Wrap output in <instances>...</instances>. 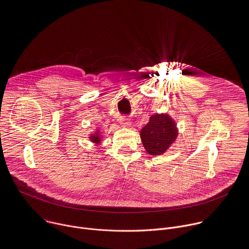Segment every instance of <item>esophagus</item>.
I'll use <instances>...</instances> for the list:
<instances>
[{
	"instance_id": "1",
	"label": "esophagus",
	"mask_w": 249,
	"mask_h": 249,
	"mask_svg": "<svg viewBox=\"0 0 249 249\" xmlns=\"http://www.w3.org/2000/svg\"><path fill=\"white\" fill-rule=\"evenodd\" d=\"M120 123H121L122 124H124V126H126V127H129V126L131 125V123L129 122V120H126V119H121Z\"/></svg>"
}]
</instances>
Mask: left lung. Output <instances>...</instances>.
I'll return each mask as SVG.
<instances>
[{"mask_svg": "<svg viewBox=\"0 0 249 249\" xmlns=\"http://www.w3.org/2000/svg\"><path fill=\"white\" fill-rule=\"evenodd\" d=\"M178 128L175 121L167 114H155L141 129L140 137L145 150L150 155H161L175 142Z\"/></svg>", "mask_w": 249, "mask_h": 249, "instance_id": "left-lung-1", "label": "left lung"}]
</instances>
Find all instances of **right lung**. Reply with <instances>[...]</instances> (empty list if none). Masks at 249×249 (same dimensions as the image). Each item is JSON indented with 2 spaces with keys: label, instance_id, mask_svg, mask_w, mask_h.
<instances>
[{
  "label": "right lung",
  "instance_id": "1",
  "mask_svg": "<svg viewBox=\"0 0 249 249\" xmlns=\"http://www.w3.org/2000/svg\"><path fill=\"white\" fill-rule=\"evenodd\" d=\"M89 138L91 139L92 142H94L95 144H99L101 142V133L99 132V130H96L93 134H91L89 136Z\"/></svg>",
  "mask_w": 249,
  "mask_h": 249
}]
</instances>
